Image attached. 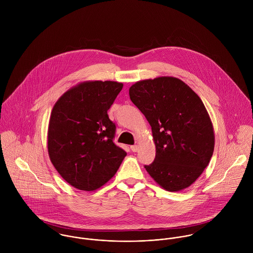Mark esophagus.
<instances>
[{"label":"esophagus","instance_id":"obj_1","mask_svg":"<svg viewBox=\"0 0 253 253\" xmlns=\"http://www.w3.org/2000/svg\"><path fill=\"white\" fill-rule=\"evenodd\" d=\"M130 149L132 152H137L139 150V147L137 145H132V146H130Z\"/></svg>","mask_w":253,"mask_h":253}]
</instances>
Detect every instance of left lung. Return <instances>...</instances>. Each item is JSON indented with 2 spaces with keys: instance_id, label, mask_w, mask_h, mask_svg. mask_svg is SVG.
<instances>
[{
  "instance_id": "left-lung-1",
  "label": "left lung",
  "mask_w": 253,
  "mask_h": 253,
  "mask_svg": "<svg viewBox=\"0 0 253 253\" xmlns=\"http://www.w3.org/2000/svg\"><path fill=\"white\" fill-rule=\"evenodd\" d=\"M129 97L152 127L156 157L144 166L148 173L169 192L192 185L214 150L212 124L201 98L173 77L137 82Z\"/></svg>"
}]
</instances>
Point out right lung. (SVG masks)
<instances>
[{"label":"right lung","instance_id":"obj_1","mask_svg":"<svg viewBox=\"0 0 253 253\" xmlns=\"http://www.w3.org/2000/svg\"><path fill=\"white\" fill-rule=\"evenodd\" d=\"M122 83H82L66 91L53 106L47 133L50 161L73 187L93 191L108 182L126 156L114 143L116 125L108 110Z\"/></svg>","mask_w":253,"mask_h":253}]
</instances>
